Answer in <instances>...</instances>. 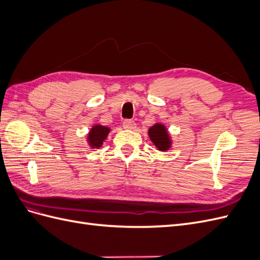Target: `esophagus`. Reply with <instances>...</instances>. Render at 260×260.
<instances>
[{
  "label": "esophagus",
  "mask_w": 260,
  "mask_h": 260,
  "mask_svg": "<svg viewBox=\"0 0 260 260\" xmlns=\"http://www.w3.org/2000/svg\"><path fill=\"white\" fill-rule=\"evenodd\" d=\"M123 128L124 129H128V130H132L136 128V122L131 120V119H125L123 121Z\"/></svg>",
  "instance_id": "1"
}]
</instances>
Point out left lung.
<instances>
[{"instance_id": "8db88e82", "label": "left lung", "mask_w": 260, "mask_h": 260, "mask_svg": "<svg viewBox=\"0 0 260 260\" xmlns=\"http://www.w3.org/2000/svg\"><path fill=\"white\" fill-rule=\"evenodd\" d=\"M148 137L151 139L153 144L161 152L168 151L171 146V139L169 133L161 123H155L148 129Z\"/></svg>"}]
</instances>
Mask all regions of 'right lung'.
I'll return each instance as SVG.
<instances>
[{
    "label": "right lung",
    "mask_w": 260,
    "mask_h": 260,
    "mask_svg": "<svg viewBox=\"0 0 260 260\" xmlns=\"http://www.w3.org/2000/svg\"><path fill=\"white\" fill-rule=\"evenodd\" d=\"M111 129L105 125L95 124L91 128L88 135V143L92 148H99L103 144Z\"/></svg>",
    "instance_id": "1"
}]
</instances>
